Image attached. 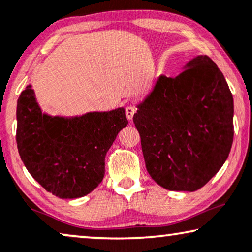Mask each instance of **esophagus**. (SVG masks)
Listing matches in <instances>:
<instances>
[{
  "label": "esophagus",
  "mask_w": 252,
  "mask_h": 252,
  "mask_svg": "<svg viewBox=\"0 0 252 252\" xmlns=\"http://www.w3.org/2000/svg\"><path fill=\"white\" fill-rule=\"evenodd\" d=\"M136 111H137V108L135 107V105H133V104L127 105V107H126V110H125V114H126V117H127V119H128V120H132V119H133V117H134V115L136 114Z\"/></svg>",
  "instance_id": "esophagus-1"
}]
</instances>
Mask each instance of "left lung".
<instances>
[{
    "label": "left lung",
    "mask_w": 252,
    "mask_h": 252,
    "mask_svg": "<svg viewBox=\"0 0 252 252\" xmlns=\"http://www.w3.org/2000/svg\"><path fill=\"white\" fill-rule=\"evenodd\" d=\"M133 120L152 180L170 191H196L224 165L233 143V96L208 56L176 77L160 76Z\"/></svg>",
    "instance_id": "obj_1"
}]
</instances>
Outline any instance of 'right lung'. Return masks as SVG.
Segmentation results:
<instances>
[{
    "instance_id": "obj_1",
    "label": "right lung",
    "mask_w": 252,
    "mask_h": 252,
    "mask_svg": "<svg viewBox=\"0 0 252 252\" xmlns=\"http://www.w3.org/2000/svg\"><path fill=\"white\" fill-rule=\"evenodd\" d=\"M17 145L27 170L47 192L76 199L97 188L104 158L128 120L124 108L74 118L42 114L31 85L17 104Z\"/></svg>"
}]
</instances>
